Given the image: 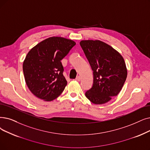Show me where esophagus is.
<instances>
[{"mask_svg":"<svg viewBox=\"0 0 150 150\" xmlns=\"http://www.w3.org/2000/svg\"><path fill=\"white\" fill-rule=\"evenodd\" d=\"M80 80H81V77L80 76H78L76 79H75V80H76V81H80Z\"/></svg>","mask_w":150,"mask_h":150,"instance_id":"34e87169","label":"esophagus"}]
</instances>
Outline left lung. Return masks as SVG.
Listing matches in <instances>:
<instances>
[{"mask_svg":"<svg viewBox=\"0 0 150 150\" xmlns=\"http://www.w3.org/2000/svg\"><path fill=\"white\" fill-rule=\"evenodd\" d=\"M93 71V85L85 96L94 104H103L116 96L127 78L124 58L116 50L100 40L80 43Z\"/></svg>","mask_w":150,"mask_h":150,"instance_id":"8db88e82","label":"left lung"}]
</instances>
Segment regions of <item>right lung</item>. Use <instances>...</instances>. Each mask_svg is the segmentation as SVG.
Here are the masks:
<instances>
[{
    "label": "right lung",
    "mask_w": 150,
    "mask_h": 150,
    "mask_svg": "<svg viewBox=\"0 0 150 150\" xmlns=\"http://www.w3.org/2000/svg\"><path fill=\"white\" fill-rule=\"evenodd\" d=\"M75 45L69 39L52 37L29 51L23 69L25 83L34 96L45 101H51L63 92L67 81L63 75L61 61Z\"/></svg>",
    "instance_id": "right-lung-1"
}]
</instances>
